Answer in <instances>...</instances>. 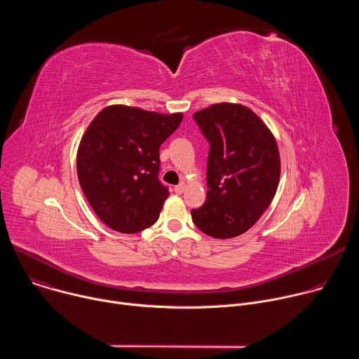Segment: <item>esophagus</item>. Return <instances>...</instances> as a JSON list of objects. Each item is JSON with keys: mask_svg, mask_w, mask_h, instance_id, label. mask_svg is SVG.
<instances>
[{"mask_svg": "<svg viewBox=\"0 0 359 359\" xmlns=\"http://www.w3.org/2000/svg\"><path fill=\"white\" fill-rule=\"evenodd\" d=\"M184 189H186V184H184V183H180V184L175 186V191H176L177 194H182V193L184 191Z\"/></svg>", "mask_w": 359, "mask_h": 359, "instance_id": "obj_1", "label": "esophagus"}]
</instances>
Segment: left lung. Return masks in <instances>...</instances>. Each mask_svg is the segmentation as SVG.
Returning <instances> with one entry per match:
<instances>
[{
    "label": "left lung",
    "instance_id": "obj_1",
    "mask_svg": "<svg viewBox=\"0 0 359 359\" xmlns=\"http://www.w3.org/2000/svg\"><path fill=\"white\" fill-rule=\"evenodd\" d=\"M193 118L210 150L206 203L191 210V220L210 237H237L257 223L276 196L281 172L276 137L240 104L222 102Z\"/></svg>",
    "mask_w": 359,
    "mask_h": 359
}]
</instances>
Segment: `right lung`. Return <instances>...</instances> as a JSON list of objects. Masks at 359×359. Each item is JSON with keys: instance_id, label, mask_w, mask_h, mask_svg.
Listing matches in <instances>:
<instances>
[{"instance_id": "right-lung-1", "label": "right lung", "mask_w": 359, "mask_h": 359, "mask_svg": "<svg viewBox=\"0 0 359 359\" xmlns=\"http://www.w3.org/2000/svg\"><path fill=\"white\" fill-rule=\"evenodd\" d=\"M182 119L180 112L111 105L86 128L76 153L79 184L112 230L133 234L158 222L170 194L158 179L159 149Z\"/></svg>"}]
</instances>
